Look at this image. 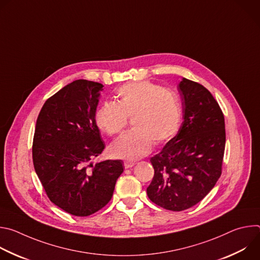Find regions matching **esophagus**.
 Here are the masks:
<instances>
[{
	"instance_id": "obj_1",
	"label": "esophagus",
	"mask_w": 260,
	"mask_h": 260,
	"mask_svg": "<svg viewBox=\"0 0 260 260\" xmlns=\"http://www.w3.org/2000/svg\"><path fill=\"white\" fill-rule=\"evenodd\" d=\"M134 166H135V162H133V161H124V168L125 169L133 168Z\"/></svg>"
}]
</instances>
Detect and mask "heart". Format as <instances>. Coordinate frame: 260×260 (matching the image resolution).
<instances>
[{"instance_id":"1","label":"heart","mask_w":260,"mask_h":260,"mask_svg":"<svg viewBox=\"0 0 260 260\" xmlns=\"http://www.w3.org/2000/svg\"><path fill=\"white\" fill-rule=\"evenodd\" d=\"M117 103H103L95 113L96 125L109 136L120 134L132 119L133 131L110 147L112 156L137 160L147 155L152 145H162L177 133L181 120L178 96L162 86L138 81L122 85L116 91Z\"/></svg>"}]
</instances>
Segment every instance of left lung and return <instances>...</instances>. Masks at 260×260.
<instances>
[{"label":"left lung","mask_w":260,"mask_h":260,"mask_svg":"<svg viewBox=\"0 0 260 260\" xmlns=\"http://www.w3.org/2000/svg\"><path fill=\"white\" fill-rule=\"evenodd\" d=\"M183 122L178 134L151 157L154 176L147 196L155 205L183 211L200 203L215 186L223 161V113L202 84L183 78L178 85Z\"/></svg>","instance_id":"left-lung-1"}]
</instances>
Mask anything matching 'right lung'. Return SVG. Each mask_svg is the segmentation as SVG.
<instances>
[{
	"instance_id": "obj_1",
	"label": "right lung",
	"mask_w": 260,
	"mask_h": 260,
	"mask_svg": "<svg viewBox=\"0 0 260 260\" xmlns=\"http://www.w3.org/2000/svg\"><path fill=\"white\" fill-rule=\"evenodd\" d=\"M104 85L79 79L43 105L32 141V162L49 200L74 216H89L113 196L121 160H91L105 148L95 122Z\"/></svg>"
}]
</instances>
